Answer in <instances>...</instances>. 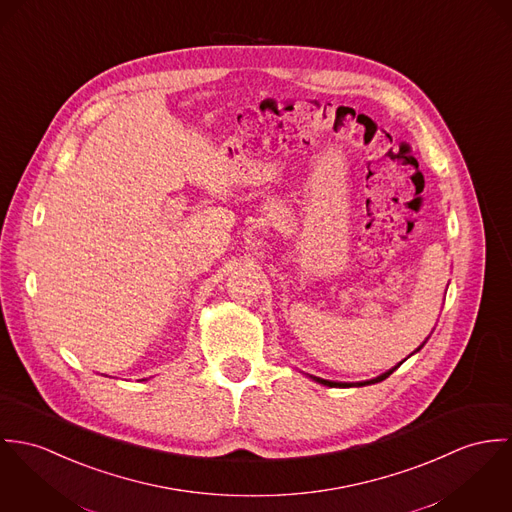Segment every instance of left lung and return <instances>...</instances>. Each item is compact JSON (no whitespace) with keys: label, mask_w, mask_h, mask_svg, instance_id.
<instances>
[{"label":"left lung","mask_w":512,"mask_h":512,"mask_svg":"<svg viewBox=\"0 0 512 512\" xmlns=\"http://www.w3.org/2000/svg\"><path fill=\"white\" fill-rule=\"evenodd\" d=\"M426 343V341H424ZM424 343L416 349V351H420L422 347H424ZM402 363V361H400ZM400 363L398 365H395L393 369H389L387 373H383V375H379V377H375V379H371V381H361V383H336V381H326V379H320V377H312L310 375V379H314L316 383H320V385H326V387H341V389H347V387H365V385H375V383H381V381H385L395 369H398L400 367Z\"/></svg>","instance_id":"left-lung-1"}]
</instances>
